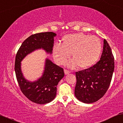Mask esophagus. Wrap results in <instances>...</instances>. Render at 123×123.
Returning <instances> with one entry per match:
<instances>
[{"label":"esophagus","instance_id":"34e87169","mask_svg":"<svg viewBox=\"0 0 123 123\" xmlns=\"http://www.w3.org/2000/svg\"><path fill=\"white\" fill-rule=\"evenodd\" d=\"M64 73H65V75H68V74H69L70 73V71H69V70H66V69H65L64 70Z\"/></svg>","mask_w":123,"mask_h":123}]
</instances>
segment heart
I'll return each mask as SVG.
<instances>
[{"instance_id": "heart-1", "label": "heart", "mask_w": 123, "mask_h": 123, "mask_svg": "<svg viewBox=\"0 0 123 123\" xmlns=\"http://www.w3.org/2000/svg\"><path fill=\"white\" fill-rule=\"evenodd\" d=\"M62 44L56 43L53 47V55L58 64H62L72 54L73 59L67 66L74 69L79 65L81 69L93 66L100 57L102 49L100 40L96 36L83 33L65 35Z\"/></svg>"}]
</instances>
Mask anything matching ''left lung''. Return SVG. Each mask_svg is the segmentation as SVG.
I'll list each match as a JSON object with an SVG mask.
<instances>
[{
	"instance_id": "left-lung-1",
	"label": "left lung",
	"mask_w": 123,
	"mask_h": 123,
	"mask_svg": "<svg viewBox=\"0 0 123 123\" xmlns=\"http://www.w3.org/2000/svg\"><path fill=\"white\" fill-rule=\"evenodd\" d=\"M114 57L107 41L104 40L100 60L89 69L76 72L75 97L85 103H92L105 95L114 71Z\"/></svg>"
}]
</instances>
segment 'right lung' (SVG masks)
Wrapping results in <instances>:
<instances>
[{"mask_svg":"<svg viewBox=\"0 0 123 123\" xmlns=\"http://www.w3.org/2000/svg\"><path fill=\"white\" fill-rule=\"evenodd\" d=\"M56 35L52 32L31 35L22 43L15 58V71L20 90L28 99L39 105L50 103L55 98L58 82L64 77L63 69L46 58L42 75L35 81H30L23 75L21 62L38 49H43L46 53L52 54Z\"/></svg>","mask_w":123,"mask_h":123,"instance_id":"add662e5","label":"right lung"}]
</instances>
